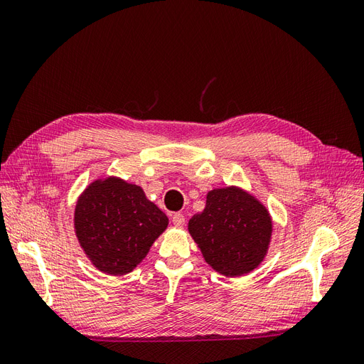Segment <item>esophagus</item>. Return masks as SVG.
<instances>
[{"label":"esophagus","instance_id":"1","mask_svg":"<svg viewBox=\"0 0 364 364\" xmlns=\"http://www.w3.org/2000/svg\"><path fill=\"white\" fill-rule=\"evenodd\" d=\"M171 220H173V225H174V226H178V228H182V226L185 225V215H183V214H181V213H176V214H173Z\"/></svg>","mask_w":364,"mask_h":364}]
</instances>
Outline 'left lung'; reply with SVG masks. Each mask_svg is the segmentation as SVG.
I'll use <instances>...</instances> for the list:
<instances>
[{"label":"left lung","instance_id":"8db88e82","mask_svg":"<svg viewBox=\"0 0 364 364\" xmlns=\"http://www.w3.org/2000/svg\"><path fill=\"white\" fill-rule=\"evenodd\" d=\"M188 230L203 258L226 277H241L259 266L272 235V220L258 200L238 188L209 191L202 213Z\"/></svg>","mask_w":364,"mask_h":364}]
</instances>
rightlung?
<instances>
[{"mask_svg":"<svg viewBox=\"0 0 364 364\" xmlns=\"http://www.w3.org/2000/svg\"><path fill=\"white\" fill-rule=\"evenodd\" d=\"M167 225V215L139 186L115 178L87 186L74 215L86 255L98 270L115 277L134 270Z\"/></svg>","mask_w":364,"mask_h":364,"instance_id":"add662e5","label":"right lung"}]
</instances>
